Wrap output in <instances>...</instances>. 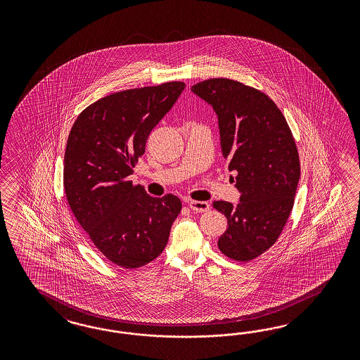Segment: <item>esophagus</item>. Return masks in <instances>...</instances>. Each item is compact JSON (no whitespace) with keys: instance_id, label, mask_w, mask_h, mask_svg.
<instances>
[{"instance_id":"obj_1","label":"esophagus","mask_w":360,"mask_h":360,"mask_svg":"<svg viewBox=\"0 0 360 360\" xmlns=\"http://www.w3.org/2000/svg\"><path fill=\"white\" fill-rule=\"evenodd\" d=\"M188 207L191 208L193 211H196V212H205L210 208V203L203 202V200H190Z\"/></svg>"}]
</instances>
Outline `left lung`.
Wrapping results in <instances>:
<instances>
[{
	"label": "left lung",
	"mask_w": 360,
	"mask_h": 360,
	"mask_svg": "<svg viewBox=\"0 0 360 360\" xmlns=\"http://www.w3.org/2000/svg\"><path fill=\"white\" fill-rule=\"evenodd\" d=\"M215 110L221 154L240 191V202L217 200L229 229L219 238L223 255L251 262L281 235L295 205L301 174L295 139L283 112L262 91L215 77L191 87Z\"/></svg>",
	"instance_id": "obj_1"
}]
</instances>
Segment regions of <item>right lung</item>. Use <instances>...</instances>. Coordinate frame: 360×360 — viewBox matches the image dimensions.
<instances>
[{
	"label": "right lung",
	"mask_w": 360,
	"mask_h": 360,
	"mask_svg": "<svg viewBox=\"0 0 360 360\" xmlns=\"http://www.w3.org/2000/svg\"><path fill=\"white\" fill-rule=\"evenodd\" d=\"M185 87L167 82L101 98L77 116L68 134V205L95 247L121 268H140L158 257L182 210L178 196L153 198L128 176L153 128Z\"/></svg>",
	"instance_id": "obj_1"
}]
</instances>
